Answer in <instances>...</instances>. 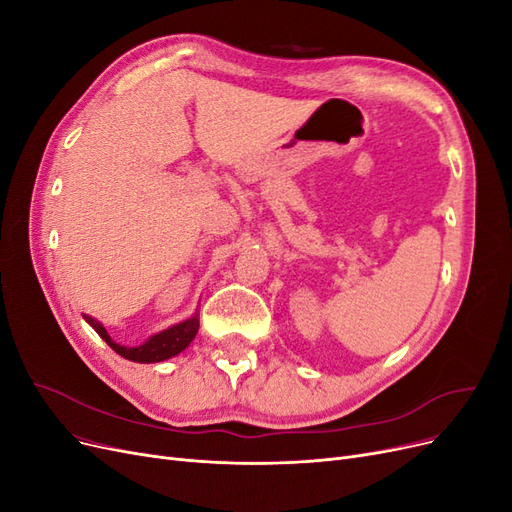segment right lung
Instances as JSON below:
<instances>
[{
	"mask_svg": "<svg viewBox=\"0 0 512 512\" xmlns=\"http://www.w3.org/2000/svg\"><path fill=\"white\" fill-rule=\"evenodd\" d=\"M83 318H85V322H89V327L94 329L117 354H121L123 359L134 361V363H162V361L170 359V356H177L179 352H183L192 344V339L198 333V312H196L194 316L173 324V327L151 335L141 346H121L111 335H108V331L104 329V324L100 320L91 318L87 314H83Z\"/></svg>",
	"mask_w": 512,
	"mask_h": 512,
	"instance_id": "1",
	"label": "right lung"
}]
</instances>
